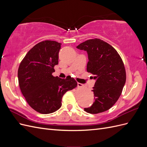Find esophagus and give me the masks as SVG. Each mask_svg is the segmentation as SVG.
<instances>
[{
  "label": "esophagus",
  "instance_id": "34e87169",
  "mask_svg": "<svg viewBox=\"0 0 147 147\" xmlns=\"http://www.w3.org/2000/svg\"><path fill=\"white\" fill-rule=\"evenodd\" d=\"M77 86L78 87H82V86H83V84L82 83H77Z\"/></svg>",
  "mask_w": 147,
  "mask_h": 147
}]
</instances>
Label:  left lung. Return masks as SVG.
Segmentation results:
<instances>
[{"label": "left lung", "mask_w": 147, "mask_h": 147, "mask_svg": "<svg viewBox=\"0 0 147 147\" xmlns=\"http://www.w3.org/2000/svg\"><path fill=\"white\" fill-rule=\"evenodd\" d=\"M88 53L87 72L96 80L92 90L94 102L84 110L96 114L108 110L116 103L126 83L123 62L115 49L99 38L90 39L77 47Z\"/></svg>", "instance_id": "1"}]
</instances>
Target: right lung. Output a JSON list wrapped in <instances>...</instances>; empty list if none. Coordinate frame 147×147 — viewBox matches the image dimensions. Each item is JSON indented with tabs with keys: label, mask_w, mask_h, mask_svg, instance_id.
<instances>
[{
	"label": "right lung",
	"mask_w": 147,
	"mask_h": 147,
	"mask_svg": "<svg viewBox=\"0 0 147 147\" xmlns=\"http://www.w3.org/2000/svg\"><path fill=\"white\" fill-rule=\"evenodd\" d=\"M61 43L45 40L37 43L28 52L18 71L22 94L34 110L48 114L60 109L65 93L77 86L71 77H53L55 65L58 64Z\"/></svg>",
	"instance_id": "obj_1"
}]
</instances>
